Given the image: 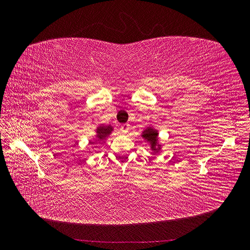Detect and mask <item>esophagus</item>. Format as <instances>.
<instances>
[{"mask_svg": "<svg viewBox=\"0 0 250 250\" xmlns=\"http://www.w3.org/2000/svg\"><path fill=\"white\" fill-rule=\"evenodd\" d=\"M129 130H130V126L128 124H123L122 126H121V131H122V133L127 134L128 132H129Z\"/></svg>", "mask_w": 250, "mask_h": 250, "instance_id": "obj_1", "label": "esophagus"}]
</instances>
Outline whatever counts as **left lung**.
<instances>
[{
    "label": "left lung",
    "mask_w": 250,
    "mask_h": 250,
    "mask_svg": "<svg viewBox=\"0 0 250 250\" xmlns=\"http://www.w3.org/2000/svg\"><path fill=\"white\" fill-rule=\"evenodd\" d=\"M142 138L145 139L150 144L151 150L154 151V153L160 152V150L162 149V145L158 143V131L154 129L153 127H147L146 129L142 132Z\"/></svg>",
    "instance_id": "left-lung-1"
}]
</instances>
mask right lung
<instances>
[{"label": "right lung", "instance_id": "right-lung-1", "mask_svg": "<svg viewBox=\"0 0 250 250\" xmlns=\"http://www.w3.org/2000/svg\"><path fill=\"white\" fill-rule=\"evenodd\" d=\"M113 131V127L111 125H99L96 129V142H101L108 138V135Z\"/></svg>", "mask_w": 250, "mask_h": 250}]
</instances>
